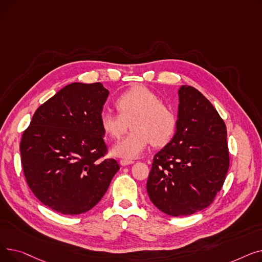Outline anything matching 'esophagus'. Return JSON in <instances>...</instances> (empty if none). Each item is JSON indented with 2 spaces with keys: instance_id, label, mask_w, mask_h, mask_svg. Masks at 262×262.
Segmentation results:
<instances>
[{
  "instance_id": "esophagus-1",
  "label": "esophagus",
  "mask_w": 262,
  "mask_h": 262,
  "mask_svg": "<svg viewBox=\"0 0 262 262\" xmlns=\"http://www.w3.org/2000/svg\"><path fill=\"white\" fill-rule=\"evenodd\" d=\"M133 163H134V161H132V160H125V159L120 160V164H121V166H123V167L128 166V164H133Z\"/></svg>"
}]
</instances>
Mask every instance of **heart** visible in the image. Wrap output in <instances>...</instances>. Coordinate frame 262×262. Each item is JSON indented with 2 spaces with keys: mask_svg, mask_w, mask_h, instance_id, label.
I'll list each match as a JSON object with an SVG mask.
<instances>
[{
  "mask_svg": "<svg viewBox=\"0 0 262 262\" xmlns=\"http://www.w3.org/2000/svg\"><path fill=\"white\" fill-rule=\"evenodd\" d=\"M118 114L103 112L101 127L113 139H119L129 126L130 133L116 143L112 153L116 157L134 159L139 157L152 143L168 144L176 130L173 110L163 104L159 96L144 86H135L121 93L116 100Z\"/></svg>",
  "mask_w": 262,
  "mask_h": 262,
  "instance_id": "b5f03b06",
  "label": "heart"
}]
</instances>
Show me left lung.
Returning <instances> with one entry per match:
<instances>
[{"mask_svg":"<svg viewBox=\"0 0 262 262\" xmlns=\"http://www.w3.org/2000/svg\"><path fill=\"white\" fill-rule=\"evenodd\" d=\"M227 130L212 104L195 88L178 89L176 130L154 156L146 190L172 216L195 213L213 202L229 167Z\"/></svg>","mask_w":262,"mask_h":262,"instance_id":"1","label":"left lung"}]
</instances>
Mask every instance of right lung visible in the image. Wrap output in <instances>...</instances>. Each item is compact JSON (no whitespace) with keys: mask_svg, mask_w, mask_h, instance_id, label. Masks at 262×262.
I'll use <instances>...</instances> for the list:
<instances>
[{"mask_svg":"<svg viewBox=\"0 0 262 262\" xmlns=\"http://www.w3.org/2000/svg\"><path fill=\"white\" fill-rule=\"evenodd\" d=\"M109 91L102 82H72L33 116L22 136L21 162L36 198L62 214H79L98 204L120 169L107 152L100 116Z\"/></svg>","mask_w":262,"mask_h":262,"instance_id":"add662e5","label":"right lung"}]
</instances>
